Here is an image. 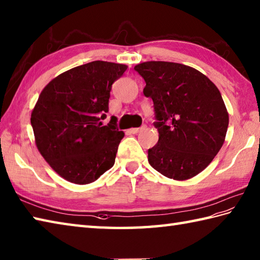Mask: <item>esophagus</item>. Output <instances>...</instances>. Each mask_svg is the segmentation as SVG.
Returning a JSON list of instances; mask_svg holds the SVG:
<instances>
[{
  "instance_id": "34e87169",
  "label": "esophagus",
  "mask_w": 260,
  "mask_h": 260,
  "mask_svg": "<svg viewBox=\"0 0 260 260\" xmlns=\"http://www.w3.org/2000/svg\"><path fill=\"white\" fill-rule=\"evenodd\" d=\"M145 128H146V125H142L141 128H132V129H130V132H131V134L136 135V134H138V132L141 131L142 129H145Z\"/></svg>"
}]
</instances>
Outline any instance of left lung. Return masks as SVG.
I'll list each match as a JSON object with an SVG mask.
<instances>
[{
  "label": "left lung",
  "instance_id": "1",
  "mask_svg": "<svg viewBox=\"0 0 260 260\" xmlns=\"http://www.w3.org/2000/svg\"><path fill=\"white\" fill-rule=\"evenodd\" d=\"M135 71L146 82L144 94L153 102L159 134L148 161L168 178L194 177L224 142L229 114L220 91L202 73L182 63L147 61Z\"/></svg>",
  "mask_w": 260,
  "mask_h": 260
}]
</instances>
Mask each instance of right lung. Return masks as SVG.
Here are the masks:
<instances>
[{"instance_id":"1","label":"right lung","mask_w":260,"mask_h":260,"mask_svg":"<svg viewBox=\"0 0 260 260\" xmlns=\"http://www.w3.org/2000/svg\"><path fill=\"white\" fill-rule=\"evenodd\" d=\"M128 66L102 60L60 74L39 95L31 113L38 150L54 171L79 185L95 182L114 165L124 134L109 112L112 84Z\"/></svg>"}]
</instances>
